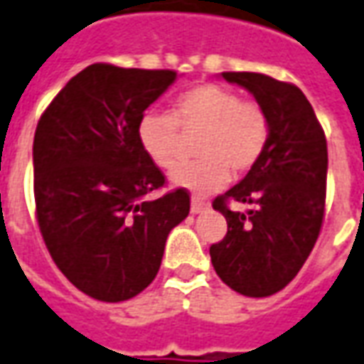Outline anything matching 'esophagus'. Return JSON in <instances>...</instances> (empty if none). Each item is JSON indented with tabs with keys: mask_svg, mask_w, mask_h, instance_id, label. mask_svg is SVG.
<instances>
[{
	"mask_svg": "<svg viewBox=\"0 0 364 364\" xmlns=\"http://www.w3.org/2000/svg\"><path fill=\"white\" fill-rule=\"evenodd\" d=\"M207 207H209V205L203 201V199H197V197H193V199H191V213H195V215L203 213V211H205Z\"/></svg>",
	"mask_w": 364,
	"mask_h": 364,
	"instance_id": "34e87169",
	"label": "esophagus"
}]
</instances>
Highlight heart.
I'll return each mask as SVG.
<instances>
[{"mask_svg":"<svg viewBox=\"0 0 364 364\" xmlns=\"http://www.w3.org/2000/svg\"><path fill=\"white\" fill-rule=\"evenodd\" d=\"M181 131H203L197 143L201 159L183 163L171 173V183L197 195L221 189L231 171L245 173L261 159L269 141V119L261 105L241 101L231 89L199 85L173 103L171 115L145 111L137 125V141L151 161L169 171L179 159Z\"/></svg>","mask_w":364,"mask_h":364,"instance_id":"obj_1","label":"heart"}]
</instances>
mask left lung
Wrapping results in <instances>:
<instances>
[{
	"mask_svg": "<svg viewBox=\"0 0 364 364\" xmlns=\"http://www.w3.org/2000/svg\"><path fill=\"white\" fill-rule=\"evenodd\" d=\"M221 77L245 87L269 119V141L241 181L217 197L213 209L227 219L223 241L209 255L225 285L245 296L285 289L317 243L325 215L327 139L305 93L263 73L227 71ZM229 200L255 204L231 212Z\"/></svg>",
	"mask_w": 364,
	"mask_h": 364,
	"instance_id": "8db88e82",
	"label": "left lung"
}]
</instances>
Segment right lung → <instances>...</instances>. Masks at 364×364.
Returning a JSON list of instances; mask_svg holds the SVG:
<instances>
[{
	"mask_svg": "<svg viewBox=\"0 0 364 364\" xmlns=\"http://www.w3.org/2000/svg\"><path fill=\"white\" fill-rule=\"evenodd\" d=\"M177 79L169 69L93 63L59 91L33 137L39 231L79 291L119 303L151 285L167 235L189 215V193L145 195L165 175L141 149L143 111Z\"/></svg>",
	"mask_w": 364,
	"mask_h": 364,
	"instance_id": "1",
	"label": "right lung"
}]
</instances>
